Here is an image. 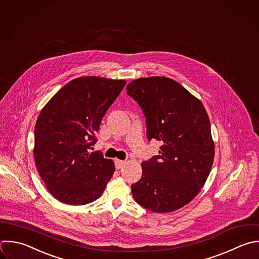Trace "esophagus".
Returning <instances> with one entry per match:
<instances>
[{"mask_svg":"<svg viewBox=\"0 0 259 259\" xmlns=\"http://www.w3.org/2000/svg\"><path fill=\"white\" fill-rule=\"evenodd\" d=\"M115 163V168L118 170V169H121L124 165H125V161H122V160H115L114 161Z\"/></svg>","mask_w":259,"mask_h":259,"instance_id":"esophagus-1","label":"esophagus"}]
</instances>
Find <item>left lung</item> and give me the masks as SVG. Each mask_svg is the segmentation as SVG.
<instances>
[{
    "label": "left lung",
    "instance_id": "8db88e82",
    "mask_svg": "<svg viewBox=\"0 0 259 259\" xmlns=\"http://www.w3.org/2000/svg\"><path fill=\"white\" fill-rule=\"evenodd\" d=\"M146 117L147 138L162 143L159 155L142 163V178L132 185L135 200L155 212L187 204L205 183L214 146L201 102L165 77L134 80L126 86Z\"/></svg>",
    "mask_w": 259,
    "mask_h": 259
}]
</instances>
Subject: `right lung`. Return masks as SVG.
Here are the masks:
<instances>
[{"instance_id":"1","label":"right lung","mask_w":259,"mask_h":259,"mask_svg":"<svg viewBox=\"0 0 259 259\" xmlns=\"http://www.w3.org/2000/svg\"><path fill=\"white\" fill-rule=\"evenodd\" d=\"M124 80L81 77L65 85L44 107L34 128L36 168L60 201L96 200L115 170L102 152H90L100 122L125 86Z\"/></svg>"}]
</instances>
